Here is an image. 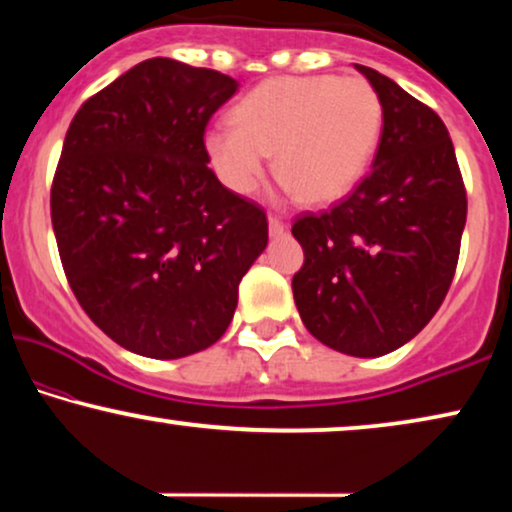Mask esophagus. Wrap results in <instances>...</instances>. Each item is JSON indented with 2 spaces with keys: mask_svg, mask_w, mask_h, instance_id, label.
I'll list each match as a JSON object with an SVG mask.
<instances>
[{
  "mask_svg": "<svg viewBox=\"0 0 512 512\" xmlns=\"http://www.w3.org/2000/svg\"><path fill=\"white\" fill-rule=\"evenodd\" d=\"M268 230H270L272 237H282L286 233V223L282 219H277V216H270Z\"/></svg>",
  "mask_w": 512,
  "mask_h": 512,
  "instance_id": "1",
  "label": "esophagus"
}]
</instances>
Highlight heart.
Returning <instances> with one entry per match:
<instances>
[{"mask_svg":"<svg viewBox=\"0 0 512 512\" xmlns=\"http://www.w3.org/2000/svg\"><path fill=\"white\" fill-rule=\"evenodd\" d=\"M382 100L366 79L277 76L258 83L233 109L232 123L205 132L214 172L237 195L261 184L265 156L305 205H328L366 174L382 137Z\"/></svg>","mask_w":512,"mask_h":512,"instance_id":"1","label":"heart"}]
</instances>
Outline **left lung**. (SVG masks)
<instances>
[{
  "instance_id": "1",
  "label": "left lung",
  "mask_w": 512,
  "mask_h": 512,
  "mask_svg": "<svg viewBox=\"0 0 512 512\" xmlns=\"http://www.w3.org/2000/svg\"><path fill=\"white\" fill-rule=\"evenodd\" d=\"M382 100L373 170L345 200L303 214L293 300L307 331L335 352L373 359L410 342L450 289L466 191L445 123L375 69L354 65Z\"/></svg>"
}]
</instances>
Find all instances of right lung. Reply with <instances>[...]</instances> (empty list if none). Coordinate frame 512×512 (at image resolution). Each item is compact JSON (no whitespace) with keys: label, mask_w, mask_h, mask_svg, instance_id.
<instances>
[{"label":"right lung","mask_w":512,"mask_h":512,"mask_svg":"<svg viewBox=\"0 0 512 512\" xmlns=\"http://www.w3.org/2000/svg\"><path fill=\"white\" fill-rule=\"evenodd\" d=\"M230 76L151 58L83 102L51 188L67 282L95 326L149 359L226 333L268 219L209 170L205 128Z\"/></svg>","instance_id":"obj_1"}]
</instances>
